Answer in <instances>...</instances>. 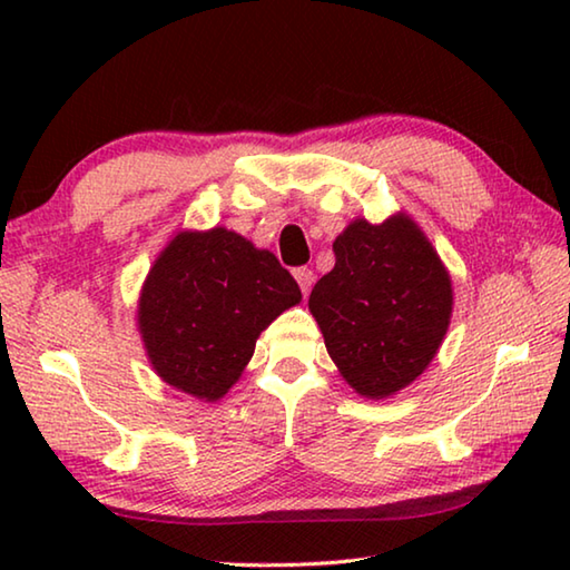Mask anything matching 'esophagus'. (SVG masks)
I'll return each mask as SVG.
<instances>
[{
    "label": "esophagus",
    "mask_w": 570,
    "mask_h": 570,
    "mask_svg": "<svg viewBox=\"0 0 570 570\" xmlns=\"http://www.w3.org/2000/svg\"><path fill=\"white\" fill-rule=\"evenodd\" d=\"M294 278H296V284L302 286V292L306 294L308 288H312V284H314V272H312V268H306V266L294 268Z\"/></svg>",
    "instance_id": "1"
}]
</instances>
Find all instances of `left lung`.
<instances>
[{"mask_svg":"<svg viewBox=\"0 0 570 570\" xmlns=\"http://www.w3.org/2000/svg\"><path fill=\"white\" fill-rule=\"evenodd\" d=\"M336 264L308 296V312L346 384L384 400L428 370L445 340L452 282L410 216L356 218L334 240Z\"/></svg>","mask_w":570,"mask_h":570,"instance_id":"obj_1","label":"left lung"}]
</instances>
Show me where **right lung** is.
I'll use <instances>...</instances> for the list:
<instances>
[{"label":"right lung","instance_id":"obj_1","mask_svg":"<svg viewBox=\"0 0 570 570\" xmlns=\"http://www.w3.org/2000/svg\"><path fill=\"white\" fill-rule=\"evenodd\" d=\"M298 302V284L272 250L220 226L180 230L142 284L138 330L163 382L216 402L254 356L258 334Z\"/></svg>","mask_w":570,"mask_h":570}]
</instances>
